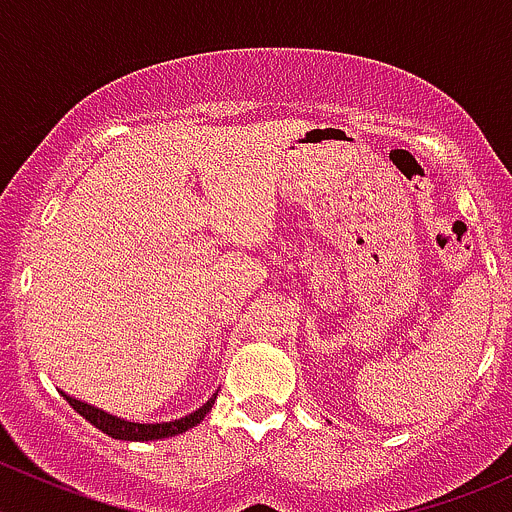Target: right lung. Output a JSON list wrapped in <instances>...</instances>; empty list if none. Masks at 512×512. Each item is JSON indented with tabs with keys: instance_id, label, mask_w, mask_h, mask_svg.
<instances>
[{
	"instance_id": "add662e5",
	"label": "right lung",
	"mask_w": 512,
	"mask_h": 512,
	"mask_svg": "<svg viewBox=\"0 0 512 512\" xmlns=\"http://www.w3.org/2000/svg\"><path fill=\"white\" fill-rule=\"evenodd\" d=\"M64 399L69 401L71 409L76 414H81L91 426H96L98 431L108 433L111 438H118V441H156V438H168V436H178V433L188 431V428L198 426L203 421L205 414L213 409L215 399L218 394L210 396L200 409H195L193 414L183 416V418H175V421H163V423H138V421H126V418H118L113 414H106V411L96 409V406L86 404V401L74 399V396L64 394Z\"/></svg>"
}]
</instances>
